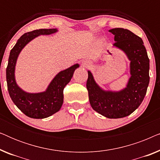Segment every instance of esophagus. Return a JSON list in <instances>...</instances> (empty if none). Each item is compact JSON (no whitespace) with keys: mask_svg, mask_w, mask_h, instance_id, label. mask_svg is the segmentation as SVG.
Wrapping results in <instances>:
<instances>
[{"mask_svg":"<svg viewBox=\"0 0 160 160\" xmlns=\"http://www.w3.org/2000/svg\"><path fill=\"white\" fill-rule=\"evenodd\" d=\"M82 67L86 68H89L92 66V62L89 60H83L82 62Z\"/></svg>","mask_w":160,"mask_h":160,"instance_id":"34e87169","label":"esophagus"}]
</instances>
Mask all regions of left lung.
<instances>
[{
	"instance_id": "1",
	"label": "left lung",
	"mask_w": 160,
	"mask_h": 160,
	"mask_svg": "<svg viewBox=\"0 0 160 160\" xmlns=\"http://www.w3.org/2000/svg\"><path fill=\"white\" fill-rule=\"evenodd\" d=\"M113 47L126 54L130 61V78L126 87L120 91H106L95 82L88 71L87 89L94 110L109 119H119L131 114L141 104L149 84V59L143 40L124 28H113Z\"/></svg>"
}]
</instances>
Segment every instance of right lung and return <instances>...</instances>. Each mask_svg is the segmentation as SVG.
I'll use <instances>...</instances> for the list:
<instances>
[{"label":"right lung","mask_w":160,"mask_h":160,"mask_svg":"<svg viewBox=\"0 0 160 160\" xmlns=\"http://www.w3.org/2000/svg\"><path fill=\"white\" fill-rule=\"evenodd\" d=\"M58 30L53 29H39L28 32L18 39L11 50L6 68V82L8 91L12 101L17 108L28 117L44 119L60 111L63 103V89L73 77L78 64L57 74L50 82L46 91L38 93H29L22 90L15 80V66L19 53L30 41L41 35H51Z\"/></svg>","instance_id":"right-lung-1"}]
</instances>
